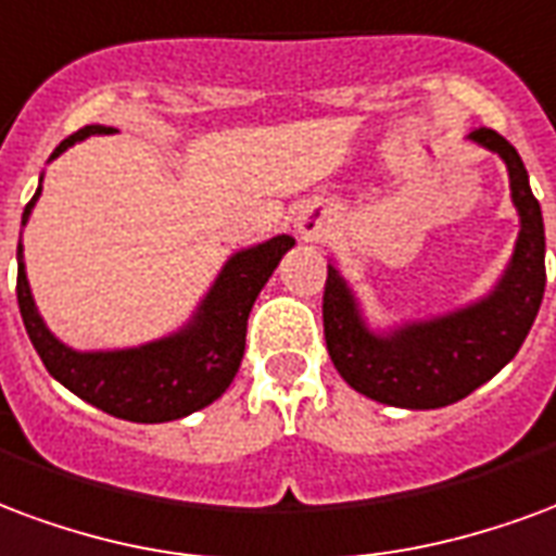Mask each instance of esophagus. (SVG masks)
Masks as SVG:
<instances>
[{
  "label": "esophagus",
  "instance_id": "esophagus-1",
  "mask_svg": "<svg viewBox=\"0 0 556 556\" xmlns=\"http://www.w3.org/2000/svg\"><path fill=\"white\" fill-rule=\"evenodd\" d=\"M331 228H334V218H331V210L323 204L307 206L305 213L299 216V233L311 239V242L331 237Z\"/></svg>",
  "mask_w": 556,
  "mask_h": 556
}]
</instances>
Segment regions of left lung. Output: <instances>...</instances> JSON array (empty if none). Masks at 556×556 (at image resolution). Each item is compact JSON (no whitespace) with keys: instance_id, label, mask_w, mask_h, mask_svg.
Here are the masks:
<instances>
[{"instance_id":"1","label":"left lung","mask_w":556,"mask_h":556,"mask_svg":"<svg viewBox=\"0 0 556 556\" xmlns=\"http://www.w3.org/2000/svg\"><path fill=\"white\" fill-rule=\"evenodd\" d=\"M473 141L501 153L509 168V189L521 216L516 254L489 299L417 323L394 338H376L364 328L355 299L338 269L328 266L323 293V326L331 362L358 394L396 408H441L489 382L516 358L545 293V225L528 168L509 141L489 127L471 132Z\"/></svg>"}]
</instances>
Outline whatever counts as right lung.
I'll use <instances>...</instances> for the list:
<instances>
[{
    "label": "right lung",
    "mask_w": 556,
    "mask_h": 556,
    "mask_svg": "<svg viewBox=\"0 0 556 556\" xmlns=\"http://www.w3.org/2000/svg\"><path fill=\"white\" fill-rule=\"evenodd\" d=\"M94 132H109V129L100 124L76 129L55 148L50 160L71 148L73 141ZM38 194L40 189L23 210V225ZM293 237H275L257 249L239 251L237 257H230L228 266L218 275L216 287L204 299L201 314L184 334L148 343L141 350L97 352V355L67 350L47 331L28 293L23 245H17L20 317L50 376H55L67 391L83 396L85 403L132 424L177 420L210 406L228 391L245 352L251 305L283 254L293 249Z\"/></svg>",
    "instance_id": "right-lung-1"
}]
</instances>
